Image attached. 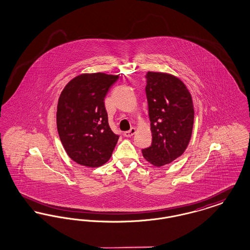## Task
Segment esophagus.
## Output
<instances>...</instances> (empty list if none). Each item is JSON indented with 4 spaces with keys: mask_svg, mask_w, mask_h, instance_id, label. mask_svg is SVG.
Instances as JSON below:
<instances>
[{
    "mask_svg": "<svg viewBox=\"0 0 250 250\" xmlns=\"http://www.w3.org/2000/svg\"><path fill=\"white\" fill-rule=\"evenodd\" d=\"M135 133H136V128L132 127L130 130L125 131V132L124 133V136H125V137H127V138H128V137H131V136H133V135H134Z\"/></svg>",
    "mask_w": 250,
    "mask_h": 250,
    "instance_id": "obj_1",
    "label": "esophagus"
}]
</instances>
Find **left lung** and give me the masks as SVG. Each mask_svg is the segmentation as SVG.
I'll use <instances>...</instances> for the list:
<instances>
[{
  "instance_id": "1",
  "label": "left lung",
  "mask_w": 250,
  "mask_h": 250,
  "mask_svg": "<svg viewBox=\"0 0 250 250\" xmlns=\"http://www.w3.org/2000/svg\"><path fill=\"white\" fill-rule=\"evenodd\" d=\"M145 93L151 122L152 144L143 157L154 166L175 160L187 149L193 129L194 108L186 85L172 75L148 72Z\"/></svg>"
}]
</instances>
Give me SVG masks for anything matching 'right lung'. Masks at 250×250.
Segmentation results:
<instances>
[{
  "label": "right lung",
  "instance_id": "right-lung-1",
  "mask_svg": "<svg viewBox=\"0 0 250 250\" xmlns=\"http://www.w3.org/2000/svg\"><path fill=\"white\" fill-rule=\"evenodd\" d=\"M119 76L104 73L74 78L62 90L57 129L67 155L80 165L101 166L110 158L120 135L107 123L105 97Z\"/></svg>",
  "mask_w": 250,
  "mask_h": 250
}]
</instances>
